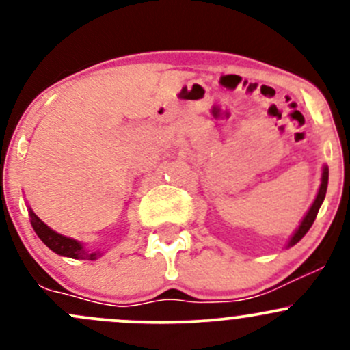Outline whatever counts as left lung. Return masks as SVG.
Masks as SVG:
<instances>
[{
	"mask_svg": "<svg viewBox=\"0 0 350 350\" xmlns=\"http://www.w3.org/2000/svg\"><path fill=\"white\" fill-rule=\"evenodd\" d=\"M327 186H328V167H327V165H323L322 183H320V189H319V193H317L315 201H313V204H312V206H310L308 213L305 215V218H303V220H301V224H299V227L296 228V232H295V234H293V237L289 239L288 247H293V245H295V243H298L299 241H301L303 237H305L306 232L310 230V227H312L313 221H315L317 213H319L320 206H322L323 200H325Z\"/></svg>",
	"mask_w": 350,
	"mask_h": 350,
	"instance_id": "8db88e82",
	"label": "left lung"
}]
</instances>
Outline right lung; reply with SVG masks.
I'll return each mask as SVG.
<instances>
[{
    "mask_svg": "<svg viewBox=\"0 0 350 350\" xmlns=\"http://www.w3.org/2000/svg\"><path fill=\"white\" fill-rule=\"evenodd\" d=\"M30 221L35 234L38 235V239H40L49 249L54 250L55 254H59V256L70 257V259H86V260H94L101 256V252H90V250L84 249L81 242L74 241V239L64 237V235L54 232L51 227H47V225H45L44 221H42L31 210H30Z\"/></svg>",
    "mask_w": 350,
    "mask_h": 350,
    "instance_id": "right-lung-1",
    "label": "right lung"
}]
</instances>
